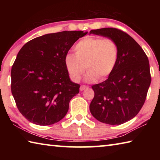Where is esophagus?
<instances>
[{"mask_svg":"<svg viewBox=\"0 0 160 160\" xmlns=\"http://www.w3.org/2000/svg\"><path fill=\"white\" fill-rule=\"evenodd\" d=\"M88 88H89L88 86H86V85H81L80 90V91H83L84 90H85V89Z\"/></svg>","mask_w":160,"mask_h":160,"instance_id":"34e87169","label":"esophagus"}]
</instances>
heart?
<instances>
[{"label": "heart", "mask_w": 160, "mask_h": 160, "mask_svg": "<svg viewBox=\"0 0 160 160\" xmlns=\"http://www.w3.org/2000/svg\"><path fill=\"white\" fill-rule=\"evenodd\" d=\"M75 55L67 53L64 62L68 73L78 82L86 69L85 81L104 80L112 75L117 65L118 47L112 39L88 36L75 46Z\"/></svg>", "instance_id": "b5f03b06"}]
</instances>
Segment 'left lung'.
I'll return each instance as SVG.
<instances>
[{"mask_svg": "<svg viewBox=\"0 0 160 160\" xmlns=\"http://www.w3.org/2000/svg\"><path fill=\"white\" fill-rule=\"evenodd\" d=\"M90 34L112 39L118 47L117 65L104 82L92 86L90 110L100 122L120 125L134 118L144 104L151 82L150 64L141 47L126 32L108 28Z\"/></svg>", "mask_w": 160, "mask_h": 160, "instance_id": "left-lung-1", "label": "left lung"}]
</instances>
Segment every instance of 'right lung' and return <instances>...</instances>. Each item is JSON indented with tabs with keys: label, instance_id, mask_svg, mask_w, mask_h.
Wrapping results in <instances>:
<instances>
[{
	"label": "right lung",
	"instance_id": "obj_1",
	"mask_svg": "<svg viewBox=\"0 0 160 160\" xmlns=\"http://www.w3.org/2000/svg\"><path fill=\"white\" fill-rule=\"evenodd\" d=\"M88 34L63 31L34 38L22 47L11 69V92L20 112L37 125L61 121L80 85L70 81L65 56Z\"/></svg>",
	"mask_w": 160,
	"mask_h": 160
}]
</instances>
